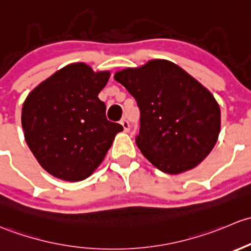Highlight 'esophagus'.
<instances>
[{"instance_id": "1", "label": "esophagus", "mask_w": 251, "mask_h": 251, "mask_svg": "<svg viewBox=\"0 0 251 251\" xmlns=\"http://www.w3.org/2000/svg\"><path fill=\"white\" fill-rule=\"evenodd\" d=\"M121 125H122L123 128H125V131H129V128H130V123H129V121L126 120V118H123V120L121 121Z\"/></svg>"}]
</instances>
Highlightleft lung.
Returning <instances> with one entry per match:
<instances>
[{"label": "left lung", "instance_id": "8db88e82", "mask_svg": "<svg viewBox=\"0 0 251 251\" xmlns=\"http://www.w3.org/2000/svg\"><path fill=\"white\" fill-rule=\"evenodd\" d=\"M140 110L135 136L143 154L169 174L186 172L210 153L220 133V107L206 88L167 60L117 72Z\"/></svg>", "mask_w": 251, "mask_h": 251}]
</instances>
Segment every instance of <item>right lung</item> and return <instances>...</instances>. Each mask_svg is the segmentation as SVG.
<instances>
[{"instance_id": "obj_1", "label": "right lung", "mask_w": 251, "mask_h": 251, "mask_svg": "<svg viewBox=\"0 0 251 251\" xmlns=\"http://www.w3.org/2000/svg\"><path fill=\"white\" fill-rule=\"evenodd\" d=\"M110 72L95 74L86 64H72L46 79L27 95L22 125L27 146L49 174L81 181L104 159L120 123L106 118L98 98Z\"/></svg>"}]
</instances>
